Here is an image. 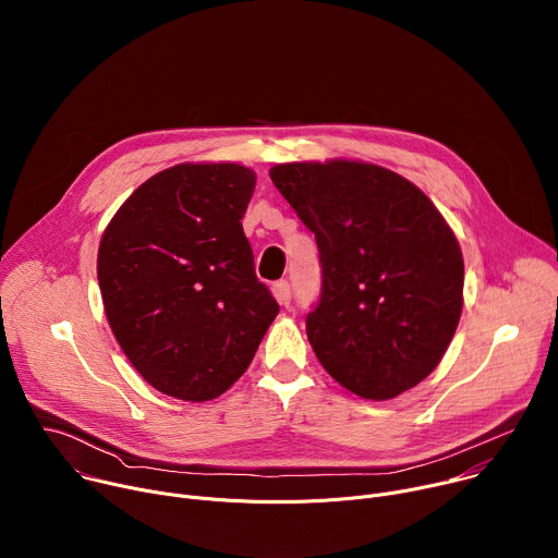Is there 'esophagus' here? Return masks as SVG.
<instances>
[{"instance_id": "1", "label": "esophagus", "mask_w": 558, "mask_h": 558, "mask_svg": "<svg viewBox=\"0 0 558 558\" xmlns=\"http://www.w3.org/2000/svg\"><path fill=\"white\" fill-rule=\"evenodd\" d=\"M274 295L276 300L282 304V306H289L291 304V287L287 280H280L274 284Z\"/></svg>"}]
</instances>
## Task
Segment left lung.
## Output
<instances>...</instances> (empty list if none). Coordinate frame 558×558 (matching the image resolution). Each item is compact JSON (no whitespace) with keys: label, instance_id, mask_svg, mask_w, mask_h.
<instances>
[{"label":"left lung","instance_id":"1","mask_svg":"<svg viewBox=\"0 0 558 558\" xmlns=\"http://www.w3.org/2000/svg\"><path fill=\"white\" fill-rule=\"evenodd\" d=\"M269 177L320 250L323 291L306 315L317 360L364 400L417 386L463 306V256L444 216L411 181L373 163H280Z\"/></svg>","mask_w":558,"mask_h":558}]
</instances>
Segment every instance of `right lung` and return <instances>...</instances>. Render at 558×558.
I'll use <instances>...</instances> for the list:
<instances>
[{
	"label": "right lung",
	"instance_id": "obj_1",
	"mask_svg": "<svg viewBox=\"0 0 558 558\" xmlns=\"http://www.w3.org/2000/svg\"><path fill=\"white\" fill-rule=\"evenodd\" d=\"M254 187L245 166L181 163L136 187L104 231L97 276L110 329L170 397L222 395L280 311L241 222Z\"/></svg>",
	"mask_w": 558,
	"mask_h": 558
}]
</instances>
